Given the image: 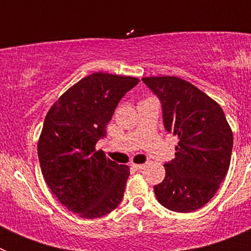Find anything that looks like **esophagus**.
<instances>
[{
	"label": "esophagus",
	"mask_w": 251,
	"mask_h": 251,
	"mask_svg": "<svg viewBox=\"0 0 251 251\" xmlns=\"http://www.w3.org/2000/svg\"><path fill=\"white\" fill-rule=\"evenodd\" d=\"M132 167L134 168V170H137V171H141V170H143V168L146 167V165H137V163H133Z\"/></svg>",
	"instance_id": "obj_1"
}]
</instances>
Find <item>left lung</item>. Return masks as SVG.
<instances>
[{
	"label": "left lung",
	"mask_w": 251,
	"mask_h": 251,
	"mask_svg": "<svg viewBox=\"0 0 251 251\" xmlns=\"http://www.w3.org/2000/svg\"><path fill=\"white\" fill-rule=\"evenodd\" d=\"M158 97L166 130L178 137L176 157L165 163L166 177L154 186L162 206L191 212L211 200L229 171L232 132L221 106L176 76L142 77Z\"/></svg>",
	"instance_id": "obj_1"
}]
</instances>
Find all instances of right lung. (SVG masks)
<instances>
[{
  "mask_svg": "<svg viewBox=\"0 0 251 251\" xmlns=\"http://www.w3.org/2000/svg\"><path fill=\"white\" fill-rule=\"evenodd\" d=\"M137 77L94 73L83 77L51 106L37 145L46 185L68 210L84 219L109 214L121 203L128 166L95 150L106 124Z\"/></svg>",
  "mask_w": 251,
  "mask_h": 251,
  "instance_id": "1",
  "label": "right lung"
}]
</instances>
